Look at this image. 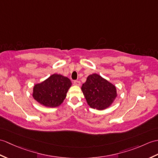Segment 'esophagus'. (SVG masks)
Instances as JSON below:
<instances>
[{"mask_svg": "<svg viewBox=\"0 0 158 158\" xmlns=\"http://www.w3.org/2000/svg\"><path fill=\"white\" fill-rule=\"evenodd\" d=\"M74 84H75V85H77V86H79V85H81V83H80L79 81L75 80V81H74Z\"/></svg>", "mask_w": 158, "mask_h": 158, "instance_id": "1", "label": "esophagus"}]
</instances>
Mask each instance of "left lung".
<instances>
[{
	"instance_id": "1",
	"label": "left lung",
	"mask_w": 158,
	"mask_h": 158,
	"mask_svg": "<svg viewBox=\"0 0 158 158\" xmlns=\"http://www.w3.org/2000/svg\"><path fill=\"white\" fill-rule=\"evenodd\" d=\"M81 90L88 105L97 110L109 107L117 96L116 87L98 74L88 76Z\"/></svg>"
}]
</instances>
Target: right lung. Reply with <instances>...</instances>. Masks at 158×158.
<instances>
[{"instance_id": "1", "label": "right lung", "mask_w": 158, "mask_h": 158, "mask_svg": "<svg viewBox=\"0 0 158 158\" xmlns=\"http://www.w3.org/2000/svg\"><path fill=\"white\" fill-rule=\"evenodd\" d=\"M71 85L69 78L54 74L41 83L34 85L33 97L46 107H56L63 102Z\"/></svg>"}]
</instances>
